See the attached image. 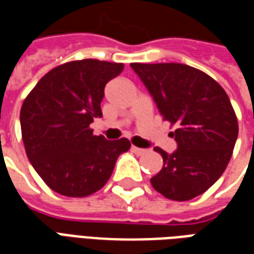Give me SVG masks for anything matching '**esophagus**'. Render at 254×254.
<instances>
[{"mask_svg":"<svg viewBox=\"0 0 254 254\" xmlns=\"http://www.w3.org/2000/svg\"><path fill=\"white\" fill-rule=\"evenodd\" d=\"M132 151L134 152V154L137 155H144L145 154V149L144 148H138V147H134V145H132Z\"/></svg>","mask_w":254,"mask_h":254,"instance_id":"obj_1","label":"esophagus"}]
</instances>
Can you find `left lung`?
<instances>
[{"label":"left lung","instance_id":"obj_1","mask_svg":"<svg viewBox=\"0 0 254 254\" xmlns=\"http://www.w3.org/2000/svg\"><path fill=\"white\" fill-rule=\"evenodd\" d=\"M165 121L176 125L173 154L156 147L163 167L151 184L170 200L187 201L223 174L238 137L229 96L207 73L184 64H130Z\"/></svg>","mask_w":254,"mask_h":254}]
</instances>
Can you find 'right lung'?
Here are the masks:
<instances>
[{"instance_id":"1","label":"right lung","mask_w":254,"mask_h":254,"mask_svg":"<svg viewBox=\"0 0 254 254\" xmlns=\"http://www.w3.org/2000/svg\"><path fill=\"white\" fill-rule=\"evenodd\" d=\"M124 64L98 60L54 67L38 81L20 111L21 136L32 167L47 187L67 197H85L105 187L127 138L106 140L89 129L102 117L106 84Z\"/></svg>"}]
</instances>
